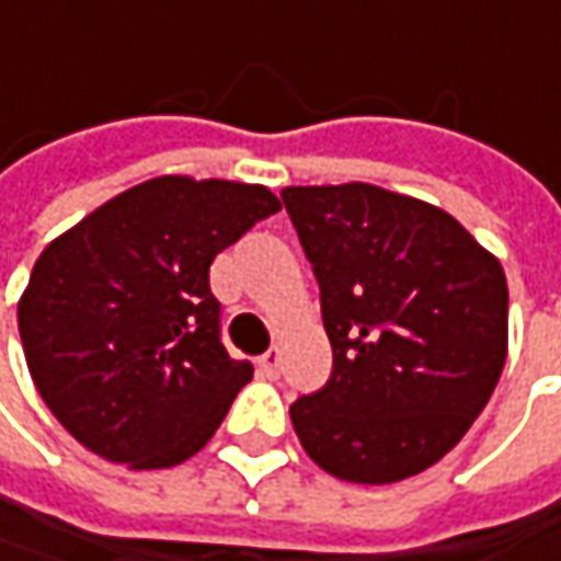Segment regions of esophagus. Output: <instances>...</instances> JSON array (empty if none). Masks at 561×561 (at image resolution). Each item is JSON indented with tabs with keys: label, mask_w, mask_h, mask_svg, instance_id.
I'll return each mask as SVG.
<instances>
[{
	"label": "esophagus",
	"mask_w": 561,
	"mask_h": 561,
	"mask_svg": "<svg viewBox=\"0 0 561 561\" xmlns=\"http://www.w3.org/2000/svg\"><path fill=\"white\" fill-rule=\"evenodd\" d=\"M279 367H282V352H279V348H270V352L256 357V370H260V377L276 379V377H279Z\"/></svg>",
	"instance_id": "obj_1"
}]
</instances>
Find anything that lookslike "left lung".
Masks as SVG:
<instances>
[{
  "instance_id": "8db88e82",
  "label": "left lung",
  "mask_w": 561,
  "mask_h": 561,
  "mask_svg": "<svg viewBox=\"0 0 561 561\" xmlns=\"http://www.w3.org/2000/svg\"><path fill=\"white\" fill-rule=\"evenodd\" d=\"M332 345L327 386L288 408L339 480L396 483L436 465L486 408L508 342V288L449 213L374 184L285 187Z\"/></svg>"
}]
</instances>
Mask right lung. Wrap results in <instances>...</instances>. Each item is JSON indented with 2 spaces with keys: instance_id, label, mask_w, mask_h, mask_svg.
I'll return each instance as SVG.
<instances>
[{
  "instance_id": "add662e5",
  "label": "right lung",
  "mask_w": 561,
  "mask_h": 561,
  "mask_svg": "<svg viewBox=\"0 0 561 561\" xmlns=\"http://www.w3.org/2000/svg\"><path fill=\"white\" fill-rule=\"evenodd\" d=\"M279 209L263 184L162 175L39 254L18 329L37 392L81 446L137 471L207 446L254 377L222 345L209 263Z\"/></svg>"
}]
</instances>
